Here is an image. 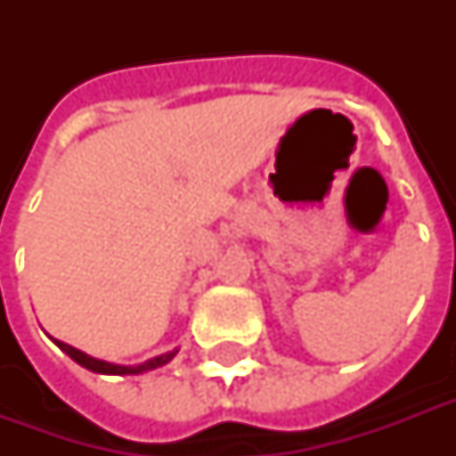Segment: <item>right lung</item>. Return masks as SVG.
I'll return each mask as SVG.
<instances>
[{
  "label": "right lung",
  "instance_id": "add662e5",
  "mask_svg": "<svg viewBox=\"0 0 456 456\" xmlns=\"http://www.w3.org/2000/svg\"><path fill=\"white\" fill-rule=\"evenodd\" d=\"M56 346L63 350V353L70 357V360H75L80 367L89 369V371H96V374H113V376H127V374H144V371H151V369H158L163 367V364H167V362L177 354V350H172V353H165V354H158V357H153V360H146L144 364H134V367H125V364H110V362H103V360H96V357H89V354H85L82 350H77V347L68 346V343H61V340H53Z\"/></svg>",
  "mask_w": 456,
  "mask_h": 456
}]
</instances>
